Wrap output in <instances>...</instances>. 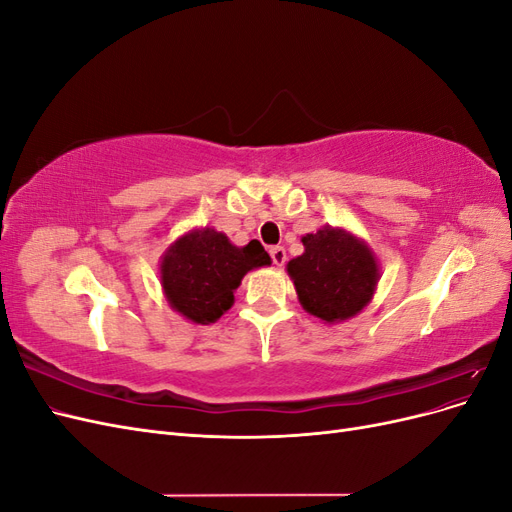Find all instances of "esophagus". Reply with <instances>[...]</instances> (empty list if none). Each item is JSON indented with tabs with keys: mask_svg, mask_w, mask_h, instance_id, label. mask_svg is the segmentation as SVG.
Segmentation results:
<instances>
[{
	"mask_svg": "<svg viewBox=\"0 0 512 512\" xmlns=\"http://www.w3.org/2000/svg\"><path fill=\"white\" fill-rule=\"evenodd\" d=\"M269 254H271L273 265H277V267H282L284 262H286V250H284L282 245H275V247H271Z\"/></svg>",
	"mask_w": 512,
	"mask_h": 512,
	"instance_id": "34e87169",
	"label": "esophagus"
}]
</instances>
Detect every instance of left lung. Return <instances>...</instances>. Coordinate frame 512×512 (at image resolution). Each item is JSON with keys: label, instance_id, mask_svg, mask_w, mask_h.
I'll list each match as a JSON object with an SVG mask.
<instances>
[{"label": "left lung", "instance_id": "1", "mask_svg": "<svg viewBox=\"0 0 512 512\" xmlns=\"http://www.w3.org/2000/svg\"><path fill=\"white\" fill-rule=\"evenodd\" d=\"M303 245L305 252L288 262L301 305L327 322L359 314L378 284V265L369 247L337 228L305 235Z\"/></svg>", "mask_w": 512, "mask_h": 512}]
</instances>
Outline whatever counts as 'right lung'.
I'll list each match as a JSON object with an SVG mask.
<instances>
[{
	"instance_id": "obj_1",
	"label": "right lung",
	"mask_w": 512,
	"mask_h": 512,
	"mask_svg": "<svg viewBox=\"0 0 512 512\" xmlns=\"http://www.w3.org/2000/svg\"><path fill=\"white\" fill-rule=\"evenodd\" d=\"M271 265L260 241L235 247L222 232L203 228L181 237L162 260V286L168 303L188 320H218L235 301L243 275Z\"/></svg>"
}]
</instances>
